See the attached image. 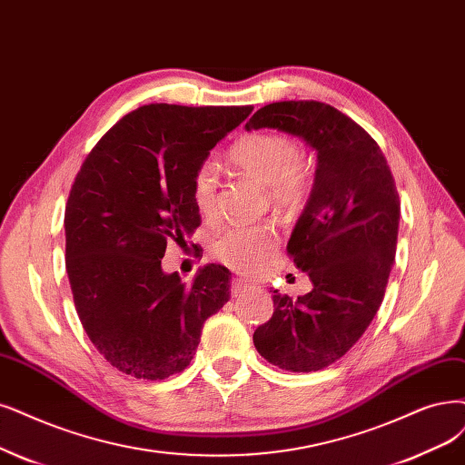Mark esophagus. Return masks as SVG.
<instances>
[{"label":"esophagus","instance_id":"esophagus-1","mask_svg":"<svg viewBox=\"0 0 465 465\" xmlns=\"http://www.w3.org/2000/svg\"><path fill=\"white\" fill-rule=\"evenodd\" d=\"M247 287H251V283H249L247 280H243V278H235V280L232 282V295H233V297L242 295Z\"/></svg>","mask_w":465,"mask_h":465}]
</instances>
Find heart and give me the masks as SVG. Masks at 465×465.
Instances as JSON below:
<instances>
[{
	"label": "heart",
	"mask_w": 465,
	"mask_h": 465,
	"mask_svg": "<svg viewBox=\"0 0 465 465\" xmlns=\"http://www.w3.org/2000/svg\"><path fill=\"white\" fill-rule=\"evenodd\" d=\"M230 161L251 180L270 187L272 201L297 209L311 189V172L301 163V151L291 137L276 132L251 134L230 151ZM216 170L203 163L192 176V197L203 216L216 209ZM278 235L270 226H235L223 230L213 245L216 259L242 272L261 270L276 251Z\"/></svg>",
	"instance_id": "1"
}]
</instances>
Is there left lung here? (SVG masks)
<instances>
[{"label": "left lung", "instance_id": "obj_1", "mask_svg": "<svg viewBox=\"0 0 465 465\" xmlns=\"http://www.w3.org/2000/svg\"><path fill=\"white\" fill-rule=\"evenodd\" d=\"M245 128L297 135L318 153L312 193L287 243L312 291H273V314L252 341L270 364L318 371L364 335L385 295L397 252L401 199L373 137L320 101L270 103Z\"/></svg>", "mask_w": 465, "mask_h": 465}]
</instances>
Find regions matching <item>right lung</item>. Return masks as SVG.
I'll return each instance as SVG.
<instances>
[{
    "mask_svg": "<svg viewBox=\"0 0 465 465\" xmlns=\"http://www.w3.org/2000/svg\"><path fill=\"white\" fill-rule=\"evenodd\" d=\"M252 107L154 103L123 116L85 157L64 209L66 273L78 318L107 362L135 380L183 371L206 318L230 301L232 272L192 285L161 266L168 242L201 223L192 176Z\"/></svg>",
    "mask_w": 465,
    "mask_h": 465,
    "instance_id": "add662e5",
    "label": "right lung"
}]
</instances>
